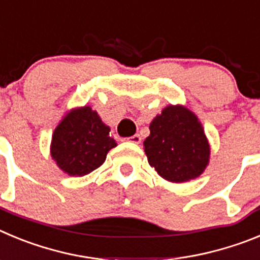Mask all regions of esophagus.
Segmentation results:
<instances>
[{
	"label": "esophagus",
	"instance_id": "obj_1",
	"mask_svg": "<svg viewBox=\"0 0 260 260\" xmlns=\"http://www.w3.org/2000/svg\"><path fill=\"white\" fill-rule=\"evenodd\" d=\"M127 141L133 142V144H140L141 142V137H140V135H133L131 137H128Z\"/></svg>",
	"mask_w": 260,
	"mask_h": 260
}]
</instances>
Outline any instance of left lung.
Wrapping results in <instances>:
<instances>
[{
  "instance_id": "8db88e82",
  "label": "left lung",
  "mask_w": 260,
  "mask_h": 260,
  "mask_svg": "<svg viewBox=\"0 0 260 260\" xmlns=\"http://www.w3.org/2000/svg\"><path fill=\"white\" fill-rule=\"evenodd\" d=\"M144 141L147 162L170 182H186L205 172L209 140L198 116L184 105H168L151 120Z\"/></svg>"
}]
</instances>
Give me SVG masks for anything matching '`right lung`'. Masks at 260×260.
I'll use <instances>...</instances> for the list:
<instances>
[{
  "label": "right lung",
  "instance_id": "1",
  "mask_svg": "<svg viewBox=\"0 0 260 260\" xmlns=\"http://www.w3.org/2000/svg\"><path fill=\"white\" fill-rule=\"evenodd\" d=\"M116 142L110 137V127L90 106L67 111L55 127L50 142V155L69 176L80 177L101 167Z\"/></svg>",
  "mask_w": 260,
  "mask_h": 260
}]
</instances>
